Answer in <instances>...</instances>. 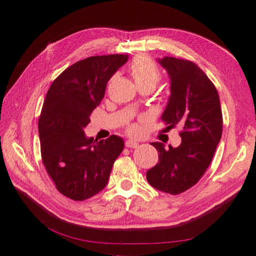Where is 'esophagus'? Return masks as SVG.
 Masks as SVG:
<instances>
[{"mask_svg":"<svg viewBox=\"0 0 256 256\" xmlns=\"http://www.w3.org/2000/svg\"><path fill=\"white\" fill-rule=\"evenodd\" d=\"M125 146H126V148H138V144L136 141L128 140L126 142H125Z\"/></svg>","mask_w":256,"mask_h":256,"instance_id":"esophagus-1","label":"esophagus"}]
</instances>
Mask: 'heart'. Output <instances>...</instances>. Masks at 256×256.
Returning a JSON list of instances; mask_svg holds the SVG:
<instances>
[{
  "instance_id": "obj_1",
  "label": "heart",
  "mask_w": 256,
  "mask_h": 256,
  "mask_svg": "<svg viewBox=\"0 0 256 256\" xmlns=\"http://www.w3.org/2000/svg\"><path fill=\"white\" fill-rule=\"evenodd\" d=\"M130 73H131L138 89L144 88V86L154 88L162 80V73H160L158 66H156L152 60L144 55L136 56V58H133L131 64H130ZM128 132L132 136L138 134V126L136 124L130 125Z\"/></svg>"
}]
</instances>
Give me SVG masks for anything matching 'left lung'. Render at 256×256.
I'll return each mask as SVG.
<instances>
[{"label":"left lung","instance_id":"1","mask_svg":"<svg viewBox=\"0 0 256 256\" xmlns=\"http://www.w3.org/2000/svg\"><path fill=\"white\" fill-rule=\"evenodd\" d=\"M159 63L170 76V102L162 118L168 126H180L182 144L159 152L158 164L146 172L148 183L162 192L177 196L196 185L214 158L222 133V112L214 84L192 60L164 58Z\"/></svg>","mask_w":256,"mask_h":256}]
</instances>
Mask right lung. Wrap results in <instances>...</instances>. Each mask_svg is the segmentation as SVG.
<instances>
[{"label":"right lung","mask_w":256,"mask_h":256,"mask_svg":"<svg viewBox=\"0 0 256 256\" xmlns=\"http://www.w3.org/2000/svg\"><path fill=\"white\" fill-rule=\"evenodd\" d=\"M128 58L112 54L81 60L47 92L38 120L42 160L58 192L71 200L84 201L104 190L124 149L122 138L96 141L86 138L84 128L105 96L107 82Z\"/></svg>","instance_id":"obj_1"}]
</instances>
